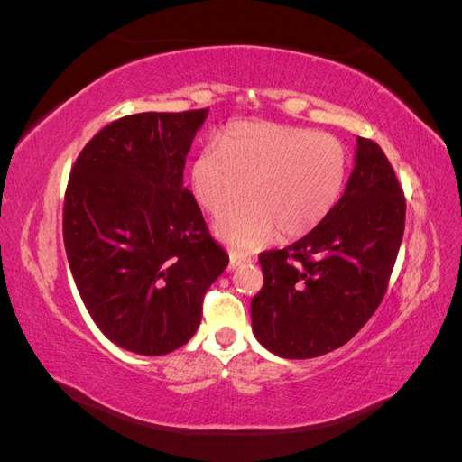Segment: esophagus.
I'll return each instance as SVG.
<instances>
[{
    "mask_svg": "<svg viewBox=\"0 0 462 462\" xmlns=\"http://www.w3.org/2000/svg\"><path fill=\"white\" fill-rule=\"evenodd\" d=\"M246 260L245 258H241V256H236V254H231V258H229V272H233V270H236L239 268V265H243Z\"/></svg>",
    "mask_w": 462,
    "mask_h": 462,
    "instance_id": "obj_1",
    "label": "esophagus"
}]
</instances>
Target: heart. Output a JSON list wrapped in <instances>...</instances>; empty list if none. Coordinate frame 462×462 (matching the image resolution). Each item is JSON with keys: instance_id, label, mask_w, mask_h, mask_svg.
<instances>
[{"instance_id": "b5f03b06", "label": "heart", "mask_w": 462, "mask_h": 462, "mask_svg": "<svg viewBox=\"0 0 462 462\" xmlns=\"http://www.w3.org/2000/svg\"><path fill=\"white\" fill-rule=\"evenodd\" d=\"M348 171L345 146L329 134L265 121L235 123L190 165L194 199L209 214L250 200L214 221L221 243L254 253L282 233H312L337 206Z\"/></svg>"}]
</instances>
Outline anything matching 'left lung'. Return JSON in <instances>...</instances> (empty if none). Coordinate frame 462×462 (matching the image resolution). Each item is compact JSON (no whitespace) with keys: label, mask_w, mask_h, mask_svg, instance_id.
I'll return each mask as SVG.
<instances>
[{"label":"left lung","mask_w":462,"mask_h":462,"mask_svg":"<svg viewBox=\"0 0 462 462\" xmlns=\"http://www.w3.org/2000/svg\"><path fill=\"white\" fill-rule=\"evenodd\" d=\"M404 199L382 148L356 138L343 197L319 227L260 254L250 302L258 343L282 358H316L351 341L380 306L404 231Z\"/></svg>","instance_id":"left-lung-1"}]
</instances>
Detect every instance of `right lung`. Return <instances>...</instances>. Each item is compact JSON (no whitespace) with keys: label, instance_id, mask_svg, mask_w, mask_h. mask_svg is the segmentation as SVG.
I'll return each mask as SVG.
<instances>
[{"label":"right lung","instance_id":"1","mask_svg":"<svg viewBox=\"0 0 462 462\" xmlns=\"http://www.w3.org/2000/svg\"><path fill=\"white\" fill-rule=\"evenodd\" d=\"M206 117L208 109L117 119L69 175L63 241L79 295L106 337L134 355L189 343L204 292L229 263L183 187Z\"/></svg>","mask_w":462,"mask_h":462}]
</instances>
